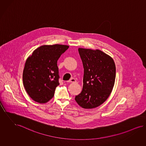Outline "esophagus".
Returning a JSON list of instances; mask_svg holds the SVG:
<instances>
[{"mask_svg": "<svg viewBox=\"0 0 146 146\" xmlns=\"http://www.w3.org/2000/svg\"><path fill=\"white\" fill-rule=\"evenodd\" d=\"M68 82H69V83H76V80L75 78H71L70 80L69 81H68Z\"/></svg>", "mask_w": 146, "mask_h": 146, "instance_id": "obj_1", "label": "esophagus"}]
</instances>
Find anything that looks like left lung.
<instances>
[{"label": "left lung", "instance_id": "obj_1", "mask_svg": "<svg viewBox=\"0 0 146 146\" xmlns=\"http://www.w3.org/2000/svg\"><path fill=\"white\" fill-rule=\"evenodd\" d=\"M78 52L84 68L83 85L75 100L82 108H96L107 100L113 90L115 64L111 57L98 49L80 48Z\"/></svg>", "mask_w": 146, "mask_h": 146}]
</instances>
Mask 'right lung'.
Wrapping results in <instances>:
<instances>
[{"instance_id": "1", "label": "right lung", "mask_w": 146, "mask_h": 146, "mask_svg": "<svg viewBox=\"0 0 146 146\" xmlns=\"http://www.w3.org/2000/svg\"><path fill=\"white\" fill-rule=\"evenodd\" d=\"M69 48L61 44L44 45L28 57L23 82L27 94L34 101L45 103L54 97L55 89L60 84L57 60Z\"/></svg>"}]
</instances>
